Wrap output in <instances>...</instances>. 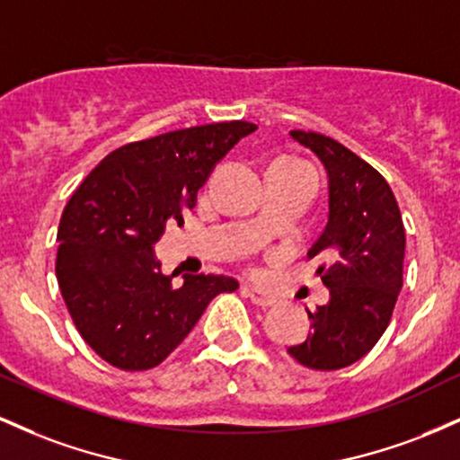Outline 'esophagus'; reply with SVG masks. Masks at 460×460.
<instances>
[{"mask_svg": "<svg viewBox=\"0 0 460 460\" xmlns=\"http://www.w3.org/2000/svg\"><path fill=\"white\" fill-rule=\"evenodd\" d=\"M242 294H244L246 298H251L252 305H257V307H272L274 303H277V298L272 296V294L263 292V289H257V288H242Z\"/></svg>", "mask_w": 460, "mask_h": 460, "instance_id": "1", "label": "esophagus"}]
</instances>
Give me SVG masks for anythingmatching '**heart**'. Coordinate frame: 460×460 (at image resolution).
I'll return each mask as SVG.
<instances>
[{
  "mask_svg": "<svg viewBox=\"0 0 460 460\" xmlns=\"http://www.w3.org/2000/svg\"><path fill=\"white\" fill-rule=\"evenodd\" d=\"M288 162H294V160H288ZM296 164H298V162H296Z\"/></svg>",
  "mask_w": 460,
  "mask_h": 460,
  "instance_id": "heart-1",
  "label": "heart"
}]
</instances>
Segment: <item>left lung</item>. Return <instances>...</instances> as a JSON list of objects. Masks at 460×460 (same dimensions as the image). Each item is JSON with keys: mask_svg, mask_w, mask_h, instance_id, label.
I'll list each match as a JSON object with an SVG mask.
<instances>
[{"mask_svg": "<svg viewBox=\"0 0 460 460\" xmlns=\"http://www.w3.org/2000/svg\"><path fill=\"white\" fill-rule=\"evenodd\" d=\"M329 172V223L307 257L331 298L307 311L311 332L288 352L305 367L332 372L372 350L392 320L402 289L404 225L398 203L376 168L318 131L294 129Z\"/></svg>", "mask_w": 460, "mask_h": 460, "instance_id": "left-lung-1", "label": "left lung"}]
</instances>
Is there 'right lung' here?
<instances>
[{"instance_id": "add662e5", "label": "right lung", "mask_w": 460, "mask_h": 460, "mask_svg": "<svg viewBox=\"0 0 460 460\" xmlns=\"http://www.w3.org/2000/svg\"><path fill=\"white\" fill-rule=\"evenodd\" d=\"M255 129L229 120L129 142L105 155L68 199L58 226V285L79 335L110 366H160L209 300L237 289L225 274H186L175 288L153 244L166 225H183L216 162Z\"/></svg>"}]
</instances>
